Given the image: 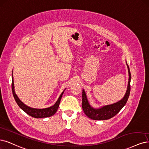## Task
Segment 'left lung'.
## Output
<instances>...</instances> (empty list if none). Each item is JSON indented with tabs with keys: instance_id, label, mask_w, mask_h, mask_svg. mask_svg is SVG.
Here are the masks:
<instances>
[{
	"instance_id": "1",
	"label": "left lung",
	"mask_w": 149,
	"mask_h": 149,
	"mask_svg": "<svg viewBox=\"0 0 149 149\" xmlns=\"http://www.w3.org/2000/svg\"><path fill=\"white\" fill-rule=\"evenodd\" d=\"M128 73H129V81H128L127 88L126 94L121 100L116 102L115 104L107 105L102 107L99 109H94L89 104L88 98L86 94V92L83 89V102H82V107L84 113L88 116L89 118L94 120H109L111 118L115 116L123 107L127 101L130 94L131 90V73L129 66L127 64Z\"/></svg>"
}]
</instances>
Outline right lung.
<instances>
[{
  "instance_id": "add662e5",
  "label": "right lung",
  "mask_w": 149,
  "mask_h": 149,
  "mask_svg": "<svg viewBox=\"0 0 149 149\" xmlns=\"http://www.w3.org/2000/svg\"><path fill=\"white\" fill-rule=\"evenodd\" d=\"M14 82H13V71H12V92L13 95L14 97V99L17 103L20 109H22L24 112L26 113L29 116L36 118H47L50 117L51 116L54 115L56 112H57L58 108L59 107L60 102L61 99V97L64 92V90L62 93H61L59 97V98L56 102V103L50 107L45 108V109H34V108L29 107L27 105H26L24 103L19 100L18 97L15 94V89H14Z\"/></svg>"
}]
</instances>
